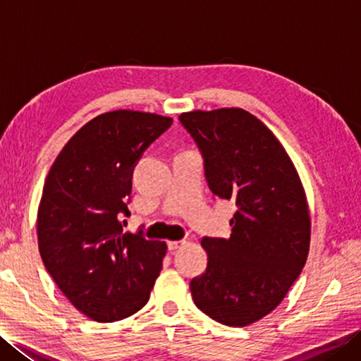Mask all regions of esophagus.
I'll list each match as a JSON object with an SVG mask.
<instances>
[{"label":"esophagus","mask_w":361,"mask_h":361,"mask_svg":"<svg viewBox=\"0 0 361 361\" xmlns=\"http://www.w3.org/2000/svg\"><path fill=\"white\" fill-rule=\"evenodd\" d=\"M183 245H186V240H169L167 242V247H169V250H171V251H175V250L181 248Z\"/></svg>","instance_id":"1"}]
</instances>
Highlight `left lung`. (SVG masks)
I'll return each instance as SVG.
<instances>
[{
    "label": "left lung",
    "instance_id": "1",
    "mask_svg": "<svg viewBox=\"0 0 361 361\" xmlns=\"http://www.w3.org/2000/svg\"><path fill=\"white\" fill-rule=\"evenodd\" d=\"M180 122L202 150L212 194L237 206L229 239H202L208 267L190 293L209 318L250 326L278 307L307 260L305 190L278 137L247 110H195Z\"/></svg>",
    "mask_w": 361,
    "mask_h": 361
}]
</instances>
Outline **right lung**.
<instances>
[{"label": "right lung", "mask_w": 361, "mask_h": 361, "mask_svg": "<svg viewBox=\"0 0 361 361\" xmlns=\"http://www.w3.org/2000/svg\"><path fill=\"white\" fill-rule=\"evenodd\" d=\"M172 126L155 113L116 110L87 122L44 180L38 250L57 287L83 315L113 323L141 310L167 245L124 233L132 173L142 152Z\"/></svg>", "instance_id": "right-lung-1"}]
</instances>
